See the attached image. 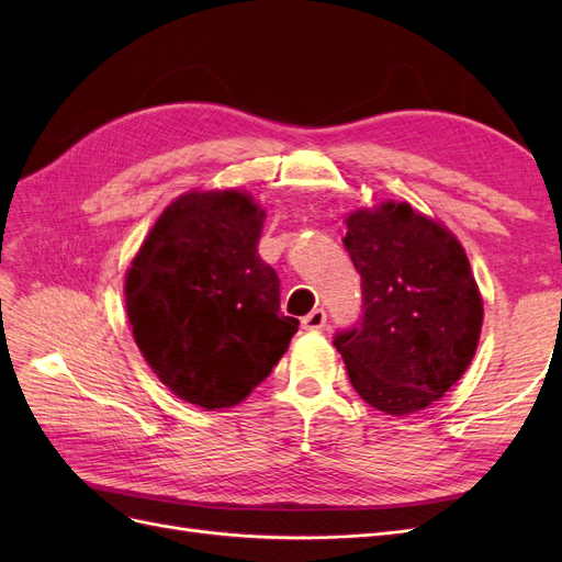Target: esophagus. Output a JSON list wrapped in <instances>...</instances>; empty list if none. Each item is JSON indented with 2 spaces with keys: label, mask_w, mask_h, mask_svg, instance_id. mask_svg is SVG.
I'll return each mask as SVG.
<instances>
[{
  "label": "esophagus",
  "mask_w": 562,
  "mask_h": 562,
  "mask_svg": "<svg viewBox=\"0 0 562 562\" xmlns=\"http://www.w3.org/2000/svg\"><path fill=\"white\" fill-rule=\"evenodd\" d=\"M326 321H328L326 312H323V310H312L307 316L302 318V328L304 330H321V328H326Z\"/></svg>",
  "instance_id": "obj_1"
}]
</instances>
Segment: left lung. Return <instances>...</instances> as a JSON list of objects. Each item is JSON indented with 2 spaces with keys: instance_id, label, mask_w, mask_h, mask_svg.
Listing matches in <instances>:
<instances>
[{
  "instance_id": "1",
  "label": "left lung",
  "mask_w": 562,
  "mask_h": 562,
  "mask_svg": "<svg viewBox=\"0 0 562 562\" xmlns=\"http://www.w3.org/2000/svg\"><path fill=\"white\" fill-rule=\"evenodd\" d=\"M345 248L363 288V316L333 339L349 382L386 415L424 411L464 375L481 339L467 252L436 220L394 201L351 213Z\"/></svg>"
}]
</instances>
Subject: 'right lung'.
Returning <instances> with one entry per match:
<instances>
[{
	"label": "right lung",
	"instance_id": "add662e5",
	"mask_svg": "<svg viewBox=\"0 0 562 562\" xmlns=\"http://www.w3.org/2000/svg\"><path fill=\"white\" fill-rule=\"evenodd\" d=\"M265 211L239 190L190 192L149 229L126 271L135 345L187 403H241L285 353L300 321L260 255Z\"/></svg>",
	"mask_w": 562,
	"mask_h": 562
}]
</instances>
